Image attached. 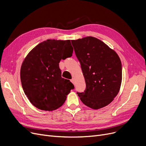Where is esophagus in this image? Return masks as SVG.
Returning <instances> with one entry per match:
<instances>
[{
    "label": "esophagus",
    "mask_w": 146,
    "mask_h": 146,
    "mask_svg": "<svg viewBox=\"0 0 146 146\" xmlns=\"http://www.w3.org/2000/svg\"><path fill=\"white\" fill-rule=\"evenodd\" d=\"M71 82L74 84V78H73L72 79H71Z\"/></svg>",
    "instance_id": "esophagus-1"
}]
</instances>
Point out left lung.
I'll return each mask as SVG.
<instances>
[{"label":"left lung","instance_id":"left-lung-1","mask_svg":"<svg viewBox=\"0 0 146 146\" xmlns=\"http://www.w3.org/2000/svg\"><path fill=\"white\" fill-rule=\"evenodd\" d=\"M71 41L86 82L84 92L77 93L81 101L94 110L109 105L118 94L122 82L117 53L93 36Z\"/></svg>","mask_w":146,"mask_h":146}]
</instances>
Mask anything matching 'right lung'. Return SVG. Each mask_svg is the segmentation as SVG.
I'll return each instance as SVG.
<instances>
[{
	"label": "right lung",
	"instance_id": "1",
	"mask_svg": "<svg viewBox=\"0 0 146 146\" xmlns=\"http://www.w3.org/2000/svg\"><path fill=\"white\" fill-rule=\"evenodd\" d=\"M70 40H47L31 51L21 68L23 90L36 108L52 111L64 103L74 89L72 83L61 78L59 63L72 56Z\"/></svg>",
	"mask_w": 146,
	"mask_h": 146
}]
</instances>
